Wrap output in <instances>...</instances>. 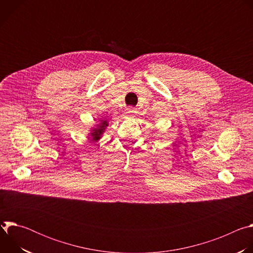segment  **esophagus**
<instances>
[{
    "instance_id": "obj_1",
    "label": "esophagus",
    "mask_w": 253,
    "mask_h": 253,
    "mask_svg": "<svg viewBox=\"0 0 253 253\" xmlns=\"http://www.w3.org/2000/svg\"><path fill=\"white\" fill-rule=\"evenodd\" d=\"M134 113H135V108H134V107H128V108H126L125 115L131 117V116L134 115Z\"/></svg>"
}]
</instances>
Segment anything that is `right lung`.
Masks as SVG:
<instances>
[{
	"label": "right lung",
	"instance_id": "obj_1",
	"mask_svg": "<svg viewBox=\"0 0 253 253\" xmlns=\"http://www.w3.org/2000/svg\"><path fill=\"white\" fill-rule=\"evenodd\" d=\"M107 125H108V124H107V121H103V120H102L101 125H99L98 128H95V129L93 130V132H92L91 134H92L94 140H99V139H100V137H101L102 133L104 132L105 127H106Z\"/></svg>",
	"mask_w": 253,
	"mask_h": 253
}]
</instances>
